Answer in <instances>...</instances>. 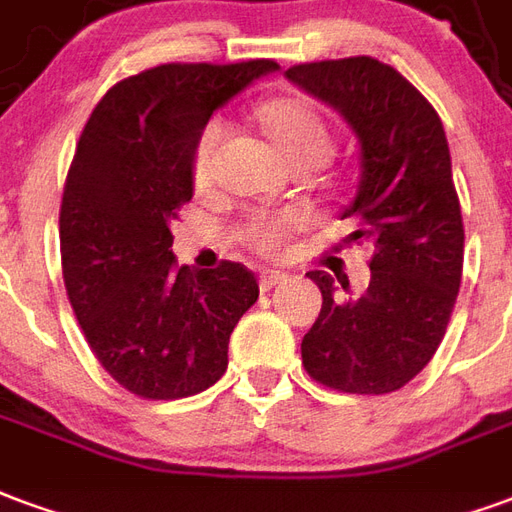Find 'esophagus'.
I'll use <instances>...</instances> for the list:
<instances>
[{
    "instance_id": "34e87169",
    "label": "esophagus",
    "mask_w": 512,
    "mask_h": 512,
    "mask_svg": "<svg viewBox=\"0 0 512 512\" xmlns=\"http://www.w3.org/2000/svg\"><path fill=\"white\" fill-rule=\"evenodd\" d=\"M281 281H286V272L281 270H264L259 275V286H261V292H270L272 286H278Z\"/></svg>"
}]
</instances>
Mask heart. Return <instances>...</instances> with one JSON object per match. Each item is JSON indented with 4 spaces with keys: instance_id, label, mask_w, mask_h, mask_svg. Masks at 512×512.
I'll return each mask as SVG.
<instances>
[{
    "instance_id": "b5f03b06",
    "label": "heart",
    "mask_w": 512,
    "mask_h": 512,
    "mask_svg": "<svg viewBox=\"0 0 512 512\" xmlns=\"http://www.w3.org/2000/svg\"><path fill=\"white\" fill-rule=\"evenodd\" d=\"M256 119L270 136L283 160L292 163H311L319 166L333 152V133L319 114V108L302 98H272L256 108ZM229 128L223 119H210L201 128L193 158H190V177L196 190H207L215 179V158ZM302 220L297 212H256L242 223L240 240L261 256L283 251V245L292 240Z\"/></svg>"
}]
</instances>
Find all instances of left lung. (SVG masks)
I'll return each mask as SVG.
<instances>
[{"label":"left lung","instance_id":"obj_1","mask_svg":"<svg viewBox=\"0 0 512 512\" xmlns=\"http://www.w3.org/2000/svg\"><path fill=\"white\" fill-rule=\"evenodd\" d=\"M286 78L333 106L360 141V185L341 220H354L349 240L374 248L368 289L354 297L341 275L308 272L322 311L302 338V365L341 393H393L439 349L464 270V223L442 119L395 67L374 57L294 65Z\"/></svg>","mask_w":512,"mask_h":512}]
</instances>
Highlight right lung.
<instances>
[{"mask_svg": "<svg viewBox=\"0 0 512 512\" xmlns=\"http://www.w3.org/2000/svg\"><path fill=\"white\" fill-rule=\"evenodd\" d=\"M272 70V59L152 67L108 89L78 138L59 210L67 300L98 363L138 398L212 387L259 300L237 261L179 267L169 223L193 199L190 158L212 111Z\"/></svg>", "mask_w": 512, "mask_h": 512, "instance_id": "add662e5", "label": "right lung"}]
</instances>
